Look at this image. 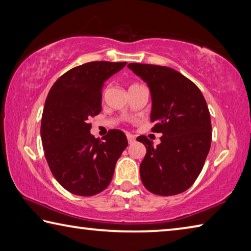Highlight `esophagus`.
Here are the masks:
<instances>
[{
    "label": "esophagus",
    "mask_w": 251,
    "mask_h": 251,
    "mask_svg": "<svg viewBox=\"0 0 251 251\" xmlns=\"http://www.w3.org/2000/svg\"><path fill=\"white\" fill-rule=\"evenodd\" d=\"M126 138H128V142L131 144V143H133L134 141H135V138H134V135H132L131 133H126Z\"/></svg>",
    "instance_id": "esophagus-1"
}]
</instances>
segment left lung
I'll return each instance as SVG.
<instances>
[{
  "mask_svg": "<svg viewBox=\"0 0 251 251\" xmlns=\"http://www.w3.org/2000/svg\"><path fill=\"white\" fill-rule=\"evenodd\" d=\"M128 67L149 86L152 131L163 134L156 147L144 135L137 139L147 148L140 164L143 185L161 196L185 192L199 177L212 143L204 96L194 82L173 68L135 63Z\"/></svg>",
  "mask_w": 251,
  "mask_h": 251,
  "instance_id": "1",
  "label": "left lung"
}]
</instances>
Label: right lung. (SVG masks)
Wrapping results in <instances>:
<instances>
[{
    "mask_svg": "<svg viewBox=\"0 0 251 251\" xmlns=\"http://www.w3.org/2000/svg\"><path fill=\"white\" fill-rule=\"evenodd\" d=\"M126 65L91 61L77 66L48 92L41 125L45 157L57 182L75 195L92 196L105 190L128 147L120 130H110L103 141L96 139L88 121L101 111L104 81Z\"/></svg>",
    "mask_w": 251,
    "mask_h": 251,
    "instance_id": "add662e5",
    "label": "right lung"
}]
</instances>
